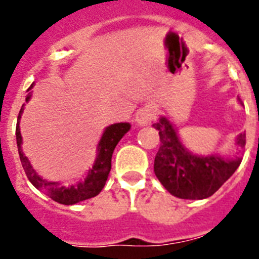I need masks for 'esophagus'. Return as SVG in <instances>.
<instances>
[{
	"label": "esophagus",
	"mask_w": 259,
	"mask_h": 259,
	"mask_svg": "<svg viewBox=\"0 0 259 259\" xmlns=\"http://www.w3.org/2000/svg\"><path fill=\"white\" fill-rule=\"evenodd\" d=\"M154 110L152 107H146L141 111V113L137 117V124L139 126H146L153 120Z\"/></svg>",
	"instance_id": "34e87169"
}]
</instances>
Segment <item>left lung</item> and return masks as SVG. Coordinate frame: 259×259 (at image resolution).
Instances as JSON below:
<instances>
[{
	"label": "left lung",
	"mask_w": 259,
	"mask_h": 259,
	"mask_svg": "<svg viewBox=\"0 0 259 259\" xmlns=\"http://www.w3.org/2000/svg\"><path fill=\"white\" fill-rule=\"evenodd\" d=\"M238 101L243 106L240 98ZM153 126L158 130L161 141L154 157V174L174 197L192 200L211 197L235 172L243 159L240 153L234 157L193 153L181 142L175 125L165 116ZM235 146L240 149L245 147V133L235 138Z\"/></svg>",
	"instance_id": "left-lung-1"
}]
</instances>
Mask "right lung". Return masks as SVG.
Returning a JSON list of instances; mask_svg holds the SVG:
<instances>
[{"label": "right lung", "instance_id": "obj_1", "mask_svg": "<svg viewBox=\"0 0 259 259\" xmlns=\"http://www.w3.org/2000/svg\"><path fill=\"white\" fill-rule=\"evenodd\" d=\"M34 83L31 84L28 89L25 103H28L31 98V89ZM25 103L21 106L20 112L18 116V122H16V144H18L19 156H20L21 165L26 174V178L29 179L31 184L34 185L38 190L45 193L46 195L53 199L55 202L61 203L65 206L70 204H76L81 200L89 199L101 193V190L105 187L107 181L108 174L111 171V158L115 147L121 141V138L130 130L132 125L129 122H117L112 124L103 130V134L101 137L100 142L97 144V156L94 159V163L88 170L85 179L79 181L78 184L72 185H62L60 181L46 180L42 176L38 175L37 171L33 168L28 157L24 154L21 144H23V137L20 133V118L25 108Z\"/></svg>", "mask_w": 259, "mask_h": 259}]
</instances>
